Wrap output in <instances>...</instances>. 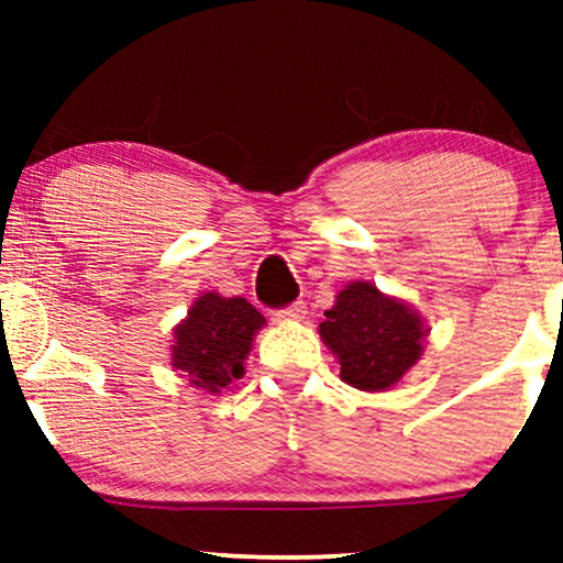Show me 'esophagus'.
Wrapping results in <instances>:
<instances>
[{
  "label": "esophagus",
  "instance_id": "esophagus-1",
  "mask_svg": "<svg viewBox=\"0 0 563 563\" xmlns=\"http://www.w3.org/2000/svg\"><path fill=\"white\" fill-rule=\"evenodd\" d=\"M303 314H307V307H303V301H296L286 309H277V312H273V320L275 322H299V320H303Z\"/></svg>",
  "mask_w": 563,
  "mask_h": 563
}]
</instances>
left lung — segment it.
Here are the masks:
<instances>
[{"mask_svg":"<svg viewBox=\"0 0 563 563\" xmlns=\"http://www.w3.org/2000/svg\"><path fill=\"white\" fill-rule=\"evenodd\" d=\"M320 339L341 365V380L360 391H389L423 354L426 320L376 283L354 280L325 309Z\"/></svg>","mask_w":563,"mask_h":563,"instance_id":"left-lung-1","label":"left lung"}]
</instances>
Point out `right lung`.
Segmentation results:
<instances>
[{"mask_svg": "<svg viewBox=\"0 0 563 563\" xmlns=\"http://www.w3.org/2000/svg\"><path fill=\"white\" fill-rule=\"evenodd\" d=\"M267 325L260 309L243 296L206 290L174 325L172 367L187 373V380L206 394H222L243 378L245 360L256 333Z\"/></svg>", "mask_w": 563, "mask_h": 563, "instance_id": "add662e5", "label": "right lung"}]
</instances>
